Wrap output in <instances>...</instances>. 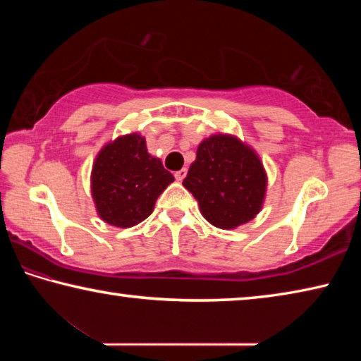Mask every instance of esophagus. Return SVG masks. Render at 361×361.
<instances>
[{
  "instance_id": "obj_1",
  "label": "esophagus",
  "mask_w": 361,
  "mask_h": 361,
  "mask_svg": "<svg viewBox=\"0 0 361 361\" xmlns=\"http://www.w3.org/2000/svg\"><path fill=\"white\" fill-rule=\"evenodd\" d=\"M186 173H188V170H186V169H181V170H178V172H175V180H176V181H183V180H185Z\"/></svg>"
}]
</instances>
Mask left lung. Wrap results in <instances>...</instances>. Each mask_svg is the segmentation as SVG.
I'll use <instances>...</instances> for the list:
<instances>
[{
  "instance_id": "8db88e82",
  "label": "left lung",
  "mask_w": 361,
  "mask_h": 361,
  "mask_svg": "<svg viewBox=\"0 0 361 361\" xmlns=\"http://www.w3.org/2000/svg\"><path fill=\"white\" fill-rule=\"evenodd\" d=\"M183 186L192 192L207 221L232 229L261 210L266 172L247 145L234 137L213 135L199 145Z\"/></svg>"
}]
</instances>
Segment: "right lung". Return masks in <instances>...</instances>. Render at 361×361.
<instances>
[{
  "mask_svg": "<svg viewBox=\"0 0 361 361\" xmlns=\"http://www.w3.org/2000/svg\"><path fill=\"white\" fill-rule=\"evenodd\" d=\"M175 178L159 159L148 154L143 137H119L97 156L92 197L103 221L130 228L148 218L159 195Z\"/></svg>",
  "mask_w": 361,
  "mask_h": 361,
  "instance_id": "obj_1",
  "label": "right lung"
}]
</instances>
